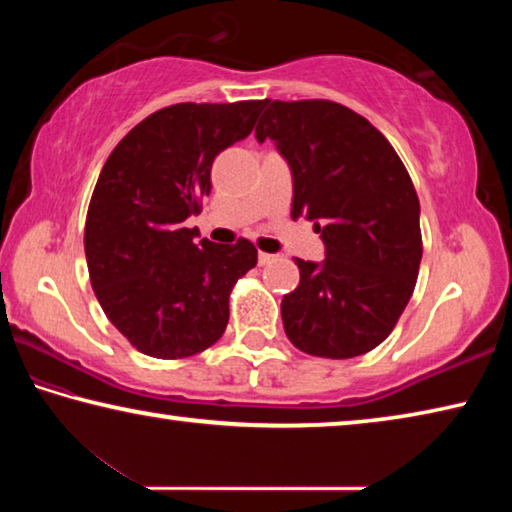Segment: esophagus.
<instances>
[{
	"label": "esophagus",
	"instance_id": "1",
	"mask_svg": "<svg viewBox=\"0 0 512 512\" xmlns=\"http://www.w3.org/2000/svg\"><path fill=\"white\" fill-rule=\"evenodd\" d=\"M259 264L262 266H266V264H273L275 262V255H271V253H259Z\"/></svg>",
	"mask_w": 512,
	"mask_h": 512
}]
</instances>
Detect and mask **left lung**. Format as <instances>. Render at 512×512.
<instances>
[{
  "label": "left lung",
  "mask_w": 512,
  "mask_h": 512,
  "mask_svg": "<svg viewBox=\"0 0 512 512\" xmlns=\"http://www.w3.org/2000/svg\"><path fill=\"white\" fill-rule=\"evenodd\" d=\"M257 142L273 140L293 176V219L314 221L323 262L296 257L300 284L282 298L298 350L366 354L409 305L420 259V201L400 155L368 119L334 101H264Z\"/></svg>",
  "instance_id": "obj_1"
}]
</instances>
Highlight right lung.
Listing matches in <instances>:
<instances>
[{"label": "right lung", "instance_id": "obj_1", "mask_svg": "<svg viewBox=\"0 0 512 512\" xmlns=\"http://www.w3.org/2000/svg\"><path fill=\"white\" fill-rule=\"evenodd\" d=\"M264 101L176 103L110 153L85 221L92 289L128 343L183 359L221 339L228 298L257 264L248 239L219 246L185 228L212 189L216 155L250 135Z\"/></svg>", "mask_w": 512, "mask_h": 512}]
</instances>
